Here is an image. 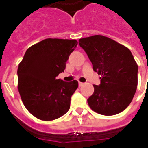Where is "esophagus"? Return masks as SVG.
Listing matches in <instances>:
<instances>
[{
  "label": "esophagus",
  "mask_w": 148,
  "mask_h": 148,
  "mask_svg": "<svg viewBox=\"0 0 148 148\" xmlns=\"http://www.w3.org/2000/svg\"><path fill=\"white\" fill-rule=\"evenodd\" d=\"M78 84H79V87H81V86H83L84 84L83 82H80V81H79Z\"/></svg>",
  "instance_id": "esophagus-1"
}]
</instances>
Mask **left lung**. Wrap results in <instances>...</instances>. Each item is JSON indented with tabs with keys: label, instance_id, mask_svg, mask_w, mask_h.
<instances>
[{
	"label": "left lung",
	"instance_id": "obj_1",
	"mask_svg": "<svg viewBox=\"0 0 148 148\" xmlns=\"http://www.w3.org/2000/svg\"><path fill=\"white\" fill-rule=\"evenodd\" d=\"M93 69L101 74V84L88 99L90 108L100 114L110 116L125 110L132 101L138 86V67L131 51L102 35L79 40Z\"/></svg>",
	"mask_w": 148,
	"mask_h": 148
}]
</instances>
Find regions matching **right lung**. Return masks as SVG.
<instances>
[{"label":"right lung","mask_w":148,"mask_h":148,"mask_svg":"<svg viewBox=\"0 0 148 148\" xmlns=\"http://www.w3.org/2000/svg\"><path fill=\"white\" fill-rule=\"evenodd\" d=\"M77 45L76 40L47 38L29 47L18 65L17 88L22 102L38 119H58L70 109L78 82H65L56 77L64 72Z\"/></svg>","instance_id":"right-lung-1"}]
</instances>
